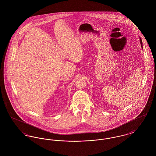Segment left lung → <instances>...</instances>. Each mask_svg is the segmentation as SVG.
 <instances>
[{
	"label": "left lung",
	"mask_w": 156,
	"mask_h": 156,
	"mask_svg": "<svg viewBox=\"0 0 156 156\" xmlns=\"http://www.w3.org/2000/svg\"><path fill=\"white\" fill-rule=\"evenodd\" d=\"M140 44H141V47L143 48V45H142V41H141V38L140 37Z\"/></svg>",
	"instance_id": "left-lung-1"
}]
</instances>
